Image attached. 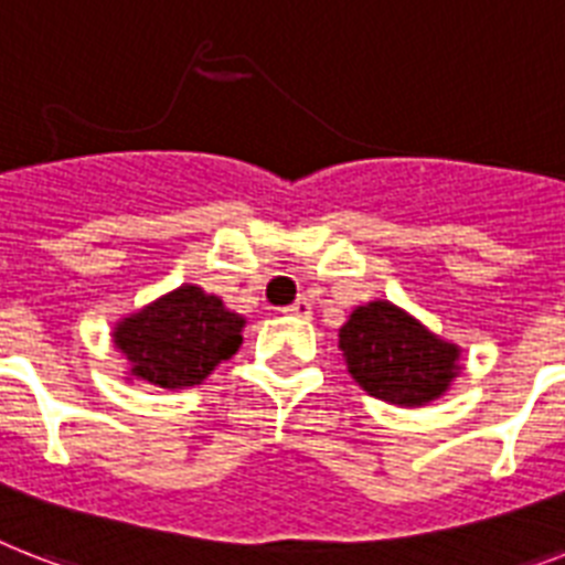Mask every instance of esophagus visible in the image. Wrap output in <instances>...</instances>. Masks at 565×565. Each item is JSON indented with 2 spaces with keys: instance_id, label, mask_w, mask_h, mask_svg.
<instances>
[{
  "instance_id": "esophagus-1",
  "label": "esophagus",
  "mask_w": 565,
  "mask_h": 565,
  "mask_svg": "<svg viewBox=\"0 0 565 565\" xmlns=\"http://www.w3.org/2000/svg\"><path fill=\"white\" fill-rule=\"evenodd\" d=\"M284 313L301 316V319H307V316L313 313V305H310V301H307V298H296V301H292V305L287 307V310H284Z\"/></svg>"
}]
</instances>
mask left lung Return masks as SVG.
I'll return each instance as SVG.
<instances>
[{
	"instance_id": "8db88e82",
	"label": "left lung",
	"mask_w": 565,
	"mask_h": 565,
	"mask_svg": "<svg viewBox=\"0 0 565 565\" xmlns=\"http://www.w3.org/2000/svg\"><path fill=\"white\" fill-rule=\"evenodd\" d=\"M339 351L351 377L371 397L394 406L438 401L461 369L458 345L435 337L392 301L356 307L339 330Z\"/></svg>"
}]
</instances>
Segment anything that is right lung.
Masks as SVG:
<instances>
[{
  "mask_svg": "<svg viewBox=\"0 0 565 565\" xmlns=\"http://www.w3.org/2000/svg\"><path fill=\"white\" fill-rule=\"evenodd\" d=\"M246 324L223 298L182 284L148 307L124 316L113 342L130 362V377L159 388L200 386L220 362L237 354Z\"/></svg>",
  "mask_w": 565,
  "mask_h": 565,
  "instance_id": "1",
  "label": "right lung"
}]
</instances>
